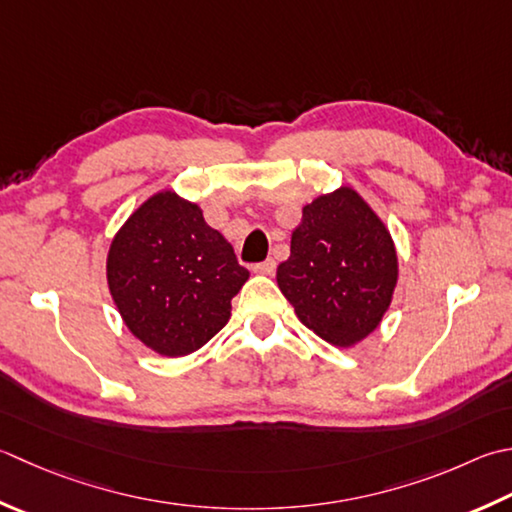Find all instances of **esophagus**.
<instances>
[{"label": "esophagus", "mask_w": 512, "mask_h": 512, "mask_svg": "<svg viewBox=\"0 0 512 512\" xmlns=\"http://www.w3.org/2000/svg\"><path fill=\"white\" fill-rule=\"evenodd\" d=\"M275 268H277L275 259H266V262H259V264L253 266L255 273H259V275H273Z\"/></svg>", "instance_id": "34e87169"}]
</instances>
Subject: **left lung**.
Returning a JSON list of instances; mask_svg holds the SVG:
<instances>
[{"label": "left lung", "mask_w": 512, "mask_h": 512, "mask_svg": "<svg viewBox=\"0 0 512 512\" xmlns=\"http://www.w3.org/2000/svg\"><path fill=\"white\" fill-rule=\"evenodd\" d=\"M277 284L306 328L335 346L357 344L393 299V239L353 188H339L304 206Z\"/></svg>", "instance_id": "1"}]
</instances>
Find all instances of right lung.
I'll list each match as a JSON object with an SVG mask.
<instances>
[{
  "instance_id": "right-lung-1",
  "label": "right lung",
  "mask_w": 512,
  "mask_h": 512,
  "mask_svg": "<svg viewBox=\"0 0 512 512\" xmlns=\"http://www.w3.org/2000/svg\"><path fill=\"white\" fill-rule=\"evenodd\" d=\"M106 275L130 333L159 355L182 357L226 326L248 270L197 204L164 190L115 235Z\"/></svg>"
}]
</instances>
